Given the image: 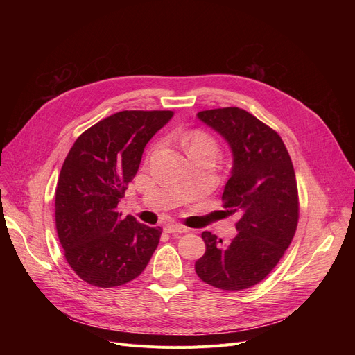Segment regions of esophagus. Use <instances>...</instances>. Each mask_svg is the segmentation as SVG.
<instances>
[{
    "instance_id": "1",
    "label": "esophagus",
    "mask_w": 355,
    "mask_h": 355,
    "mask_svg": "<svg viewBox=\"0 0 355 355\" xmlns=\"http://www.w3.org/2000/svg\"><path fill=\"white\" fill-rule=\"evenodd\" d=\"M164 230L166 233H177V234H181V233H185L189 229L182 226V225H178V223H168V225L164 227Z\"/></svg>"
}]
</instances>
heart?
<instances>
[{
    "instance_id": "b5f03b06",
    "label": "heart",
    "mask_w": 355,
    "mask_h": 355,
    "mask_svg": "<svg viewBox=\"0 0 355 355\" xmlns=\"http://www.w3.org/2000/svg\"><path fill=\"white\" fill-rule=\"evenodd\" d=\"M182 145L187 154H191L194 151H210L214 153L217 151V145L216 141L207 135L201 132V130H196V132H190L187 135L182 137Z\"/></svg>"
}]
</instances>
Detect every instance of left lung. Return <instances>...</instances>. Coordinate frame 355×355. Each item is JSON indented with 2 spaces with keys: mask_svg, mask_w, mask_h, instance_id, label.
<instances>
[{
  "mask_svg": "<svg viewBox=\"0 0 355 355\" xmlns=\"http://www.w3.org/2000/svg\"><path fill=\"white\" fill-rule=\"evenodd\" d=\"M197 118L230 148L223 200L239 221L230 243L202 232L206 253L196 273L223 291L248 289L272 272L293 239L300 216L293 165L281 137L243 109L201 110Z\"/></svg>",
  "mask_w": 355,
  "mask_h": 355,
  "instance_id": "1",
  "label": "left lung"
}]
</instances>
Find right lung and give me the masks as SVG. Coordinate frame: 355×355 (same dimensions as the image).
I'll list each match as a JSON object with an SVG mask.
<instances>
[{
    "mask_svg": "<svg viewBox=\"0 0 355 355\" xmlns=\"http://www.w3.org/2000/svg\"><path fill=\"white\" fill-rule=\"evenodd\" d=\"M174 116L171 110H122L76 139L55 189V229L70 268L98 288L139 276L153 257L161 227L118 213L144 149Z\"/></svg>",
    "mask_w": 355,
    "mask_h": 355,
    "instance_id": "obj_1",
    "label": "right lung"
}]
</instances>
